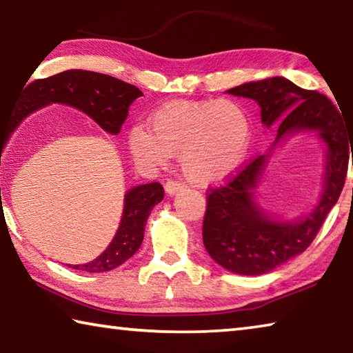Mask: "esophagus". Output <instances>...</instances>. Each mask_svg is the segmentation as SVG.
<instances>
[{
  "label": "esophagus",
  "instance_id": "1",
  "mask_svg": "<svg viewBox=\"0 0 353 353\" xmlns=\"http://www.w3.org/2000/svg\"><path fill=\"white\" fill-rule=\"evenodd\" d=\"M183 188V185L177 181H168L165 183V191L168 196H174Z\"/></svg>",
  "mask_w": 353,
  "mask_h": 353
}]
</instances>
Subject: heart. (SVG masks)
I'll use <instances>...</instances> for the list:
<instances>
[{
	"mask_svg": "<svg viewBox=\"0 0 353 353\" xmlns=\"http://www.w3.org/2000/svg\"><path fill=\"white\" fill-rule=\"evenodd\" d=\"M148 123L149 129L135 124L129 130L132 157L159 168L181 154L183 176L199 187L227 181L249 151V117L230 99L170 101L154 110Z\"/></svg>",
	"mask_w": 353,
	"mask_h": 353,
	"instance_id": "1",
	"label": "heart"
}]
</instances>
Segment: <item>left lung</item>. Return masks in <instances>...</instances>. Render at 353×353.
Wrapping results in <instances>:
<instances>
[{
	"instance_id": "8db88e82",
	"label": "left lung",
	"mask_w": 353,
	"mask_h": 353,
	"mask_svg": "<svg viewBox=\"0 0 353 353\" xmlns=\"http://www.w3.org/2000/svg\"><path fill=\"white\" fill-rule=\"evenodd\" d=\"M225 93L254 99L265 128L279 129L270 152L259 155L225 187L208 194L202 240L208 255L224 270L261 276L302 254L314 240L343 191L350 152L353 157V135L330 99L303 90L283 76L241 83ZM308 132L318 134L326 146L323 190L312 211L283 220L259 205L256 188L279 143Z\"/></svg>"
}]
</instances>
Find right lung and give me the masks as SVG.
Returning a JSON list of instances; mask_svg holds the SVG:
<instances>
[{"mask_svg": "<svg viewBox=\"0 0 353 353\" xmlns=\"http://www.w3.org/2000/svg\"><path fill=\"white\" fill-rule=\"evenodd\" d=\"M23 92L25 93L21 99L25 103L17 105L4 128H0V165L1 152L9 143L10 135L23 119L46 105L65 104L74 107L90 117L107 134L117 135L121 124L126 121L130 104L143 97L135 85L87 70H67L46 79L34 81ZM162 199L163 187L159 182L137 185L128 190L124 194L121 221L109 246L92 261L68 266L83 272H105L123 265L141 246L148 216Z\"/></svg>", "mask_w": 353, "mask_h": 353, "instance_id": "add662e5", "label": "right lung"}]
</instances>
